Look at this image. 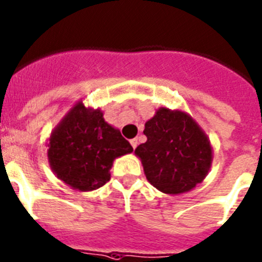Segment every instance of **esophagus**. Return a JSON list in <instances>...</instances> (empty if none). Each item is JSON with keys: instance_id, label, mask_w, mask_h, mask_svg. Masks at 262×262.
Returning <instances> with one entry per match:
<instances>
[{"instance_id": "obj_1", "label": "esophagus", "mask_w": 262, "mask_h": 262, "mask_svg": "<svg viewBox=\"0 0 262 262\" xmlns=\"http://www.w3.org/2000/svg\"><path fill=\"white\" fill-rule=\"evenodd\" d=\"M138 144H139L138 139H133V140H131V145H133L134 149H136V147H138Z\"/></svg>"}]
</instances>
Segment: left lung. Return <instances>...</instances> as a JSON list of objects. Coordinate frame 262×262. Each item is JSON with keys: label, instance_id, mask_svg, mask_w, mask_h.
Here are the masks:
<instances>
[{"label": "left lung", "instance_id": "left-lung-1", "mask_svg": "<svg viewBox=\"0 0 262 262\" xmlns=\"http://www.w3.org/2000/svg\"><path fill=\"white\" fill-rule=\"evenodd\" d=\"M144 135L147 141L135 153L153 187L177 195L203 182L212 164V148L188 114L161 107L145 123Z\"/></svg>", "mask_w": 262, "mask_h": 262}]
</instances>
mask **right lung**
Wrapping results in <instances>:
<instances>
[{
    "instance_id": "right-lung-1",
    "label": "right lung",
    "mask_w": 262,
    "mask_h": 262,
    "mask_svg": "<svg viewBox=\"0 0 262 262\" xmlns=\"http://www.w3.org/2000/svg\"><path fill=\"white\" fill-rule=\"evenodd\" d=\"M48 158L54 174L79 191H92L110 179L113 161L133 152L121 131L100 110L76 104L52 133Z\"/></svg>"
}]
</instances>
